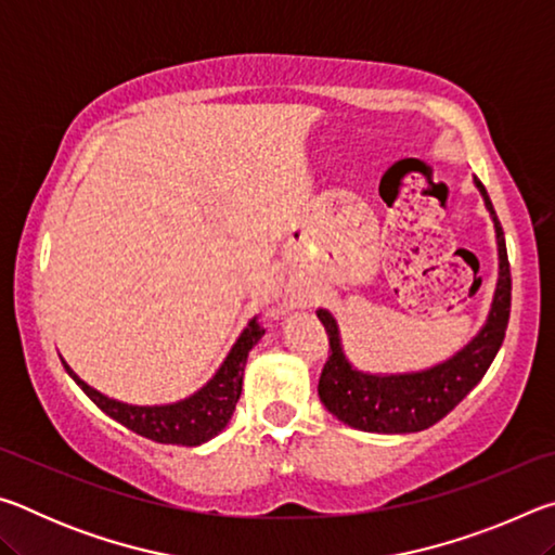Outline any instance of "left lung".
Returning a JSON list of instances; mask_svg holds the SVG:
<instances>
[{"label": "left lung", "instance_id": "1", "mask_svg": "<svg viewBox=\"0 0 555 555\" xmlns=\"http://www.w3.org/2000/svg\"><path fill=\"white\" fill-rule=\"evenodd\" d=\"M473 183L480 191L494 224L500 269H496L494 296L482 327L455 354L438 364H430L426 370L364 372L354 367L350 357L345 354L340 325H337L335 315L325 308L315 311L318 321L325 327L327 340H331V354H327L321 382H318V397L343 424L357 430H367V434H418V430H426L448 416L480 384L496 352H500L512 308L509 259H506L504 232L500 220H496L490 195L477 181V176Z\"/></svg>", "mask_w": 555, "mask_h": 555}]
</instances>
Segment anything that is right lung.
Returning a JSON list of instances; mask_svg holds the SVG:
<instances>
[{
  "instance_id": "add662e5",
  "label": "right lung",
  "mask_w": 555,
  "mask_h": 555,
  "mask_svg": "<svg viewBox=\"0 0 555 555\" xmlns=\"http://www.w3.org/2000/svg\"><path fill=\"white\" fill-rule=\"evenodd\" d=\"M261 335H264V331L257 325V318H251L237 340H234L218 372L191 397L171 403H127L112 399L107 393L90 387L86 379H80L65 360L63 367L73 382L88 393L92 403H98V409L105 411L117 424L149 440H156V443L195 448L208 443L210 438L218 436L230 424L242 393L244 364H247L249 350L261 340Z\"/></svg>"
}]
</instances>
